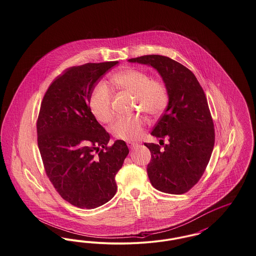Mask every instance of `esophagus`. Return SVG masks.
I'll return each mask as SVG.
<instances>
[{
	"instance_id": "1",
	"label": "esophagus",
	"mask_w": 256,
	"mask_h": 256,
	"mask_svg": "<svg viewBox=\"0 0 256 256\" xmlns=\"http://www.w3.org/2000/svg\"><path fill=\"white\" fill-rule=\"evenodd\" d=\"M126 144H128V146H130V148H135V146H138V144H137V143H134V142H130V141L126 142Z\"/></svg>"
}]
</instances>
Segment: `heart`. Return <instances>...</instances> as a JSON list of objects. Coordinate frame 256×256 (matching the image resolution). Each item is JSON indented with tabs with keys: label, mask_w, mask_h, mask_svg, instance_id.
Here are the masks:
<instances>
[{
	"label": "heart",
	"mask_w": 256,
	"mask_h": 256,
	"mask_svg": "<svg viewBox=\"0 0 256 256\" xmlns=\"http://www.w3.org/2000/svg\"><path fill=\"white\" fill-rule=\"evenodd\" d=\"M111 82L124 92L134 96L136 108L150 117L160 115L168 104L169 93L165 84L158 80H150V76L143 71L124 69L115 74ZM111 100L110 87L102 82H98L89 98V108L98 121L108 122L112 120ZM144 126L145 120L142 117H126L114 122L110 132L117 139L135 141L142 136Z\"/></svg>",
	"instance_id": "obj_1"
}]
</instances>
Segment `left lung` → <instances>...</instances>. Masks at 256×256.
<instances>
[{"instance_id":"obj_1","label":"left lung","mask_w":256,"mask_h":256,"mask_svg":"<svg viewBox=\"0 0 256 256\" xmlns=\"http://www.w3.org/2000/svg\"><path fill=\"white\" fill-rule=\"evenodd\" d=\"M128 61L154 68L169 93L167 108L152 132L169 143L164 148L144 144L152 154L146 168L150 182L161 192L184 194L204 174L215 143L206 94L195 74L168 56L148 54Z\"/></svg>"}]
</instances>
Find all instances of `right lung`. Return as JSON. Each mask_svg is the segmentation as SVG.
Listing matches in <instances>:
<instances>
[{
  "label": "right lung",
  "mask_w": 256,
  "mask_h": 256,
  "mask_svg": "<svg viewBox=\"0 0 256 256\" xmlns=\"http://www.w3.org/2000/svg\"><path fill=\"white\" fill-rule=\"evenodd\" d=\"M118 61L66 69L50 86L37 119V143L58 193L74 206L93 209L117 191L115 176L130 150L110 136L89 108L93 88Z\"/></svg>",
  "instance_id": "1"
}]
</instances>
